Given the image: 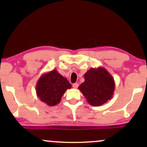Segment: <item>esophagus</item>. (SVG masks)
Wrapping results in <instances>:
<instances>
[{"mask_svg":"<svg viewBox=\"0 0 147 147\" xmlns=\"http://www.w3.org/2000/svg\"><path fill=\"white\" fill-rule=\"evenodd\" d=\"M79 86V84L77 83H75V84H73V85H72V87L74 88H77Z\"/></svg>","mask_w":147,"mask_h":147,"instance_id":"34e87169","label":"esophagus"}]
</instances>
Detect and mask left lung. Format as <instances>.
Listing matches in <instances>:
<instances>
[{
  "label": "left lung",
  "instance_id": "8db88e82",
  "mask_svg": "<svg viewBox=\"0 0 147 147\" xmlns=\"http://www.w3.org/2000/svg\"><path fill=\"white\" fill-rule=\"evenodd\" d=\"M84 79L78 88L91 106H99L112 99L115 84L105 68H90L84 74Z\"/></svg>",
  "mask_w": 147,
  "mask_h": 147
}]
</instances>
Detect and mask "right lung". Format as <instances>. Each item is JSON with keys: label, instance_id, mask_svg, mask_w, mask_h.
<instances>
[{"label": "right lung", "instance_id": "right-lung-1", "mask_svg": "<svg viewBox=\"0 0 147 147\" xmlns=\"http://www.w3.org/2000/svg\"><path fill=\"white\" fill-rule=\"evenodd\" d=\"M71 84L57 70L42 75L36 84L37 97L48 106H56L61 100L62 96Z\"/></svg>", "mask_w": 147, "mask_h": 147}]
</instances>
